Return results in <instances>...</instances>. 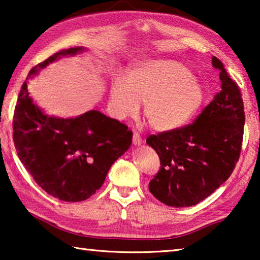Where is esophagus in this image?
<instances>
[{
  "instance_id": "1",
  "label": "esophagus",
  "mask_w": 260,
  "mask_h": 260,
  "mask_svg": "<svg viewBox=\"0 0 260 260\" xmlns=\"http://www.w3.org/2000/svg\"><path fill=\"white\" fill-rule=\"evenodd\" d=\"M141 143H142V139L140 138V135L138 133H134L133 134V144L135 147L141 146Z\"/></svg>"
}]
</instances>
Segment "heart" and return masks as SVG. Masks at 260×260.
Segmentation results:
<instances>
[{"label":"heart","mask_w":260,"mask_h":260,"mask_svg":"<svg viewBox=\"0 0 260 260\" xmlns=\"http://www.w3.org/2000/svg\"><path fill=\"white\" fill-rule=\"evenodd\" d=\"M205 90L187 67L172 59H143L127 69L126 78L117 76L110 85L109 111L124 120L139 112L152 129L181 128L199 112Z\"/></svg>","instance_id":"heart-1"}]
</instances>
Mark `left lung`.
<instances>
[{
  "label": "left lung",
  "instance_id": "left-lung-1",
  "mask_svg": "<svg viewBox=\"0 0 260 260\" xmlns=\"http://www.w3.org/2000/svg\"><path fill=\"white\" fill-rule=\"evenodd\" d=\"M212 65L220 70L221 91L195 122L147 139L161 165L149 190L169 206L186 208L205 200L231 177L239 160L245 120L243 100L217 57H212Z\"/></svg>",
  "mask_w": 260,
  "mask_h": 260
}]
</instances>
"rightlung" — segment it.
<instances>
[{"mask_svg":"<svg viewBox=\"0 0 260 260\" xmlns=\"http://www.w3.org/2000/svg\"><path fill=\"white\" fill-rule=\"evenodd\" d=\"M85 51L83 47L63 49L30 70L14 114V142L20 161L43 190L64 202L94 195L110 167L129 149L133 136L126 125L96 110L74 118L48 116L29 95L28 79L61 57Z\"/></svg>","mask_w":260,"mask_h":260,"instance_id":"1","label":"right lung"}]
</instances>
